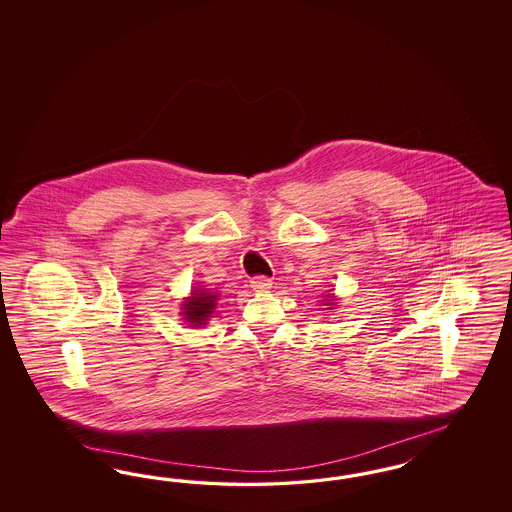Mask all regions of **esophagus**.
I'll list each match as a JSON object with an SVG mask.
<instances>
[{
  "instance_id": "1",
  "label": "esophagus",
  "mask_w": 512,
  "mask_h": 512,
  "mask_svg": "<svg viewBox=\"0 0 512 512\" xmlns=\"http://www.w3.org/2000/svg\"><path fill=\"white\" fill-rule=\"evenodd\" d=\"M249 283H251V289L255 293H268L270 287H272V281L266 278V276H257V278L251 279Z\"/></svg>"
}]
</instances>
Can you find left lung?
I'll use <instances>...</instances> for the list:
<instances>
[{
    "label": "left lung",
    "mask_w": 512,
    "mask_h": 512,
    "mask_svg": "<svg viewBox=\"0 0 512 512\" xmlns=\"http://www.w3.org/2000/svg\"><path fill=\"white\" fill-rule=\"evenodd\" d=\"M326 306H328V308H325V310H332L330 306H334V296H328V298H326Z\"/></svg>",
    "instance_id": "1"
}]
</instances>
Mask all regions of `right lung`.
<instances>
[{
	"mask_svg": "<svg viewBox=\"0 0 512 512\" xmlns=\"http://www.w3.org/2000/svg\"><path fill=\"white\" fill-rule=\"evenodd\" d=\"M219 295L208 289H193L191 296H187L182 304V315L187 325L202 326L212 317L216 310V302Z\"/></svg>",
	"mask_w": 512,
	"mask_h": 512,
	"instance_id": "obj_1",
	"label": "right lung"
}]
</instances>
